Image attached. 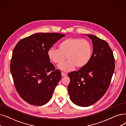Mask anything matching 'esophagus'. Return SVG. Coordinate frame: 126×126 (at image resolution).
<instances>
[{"label":"esophagus","instance_id":"esophagus-1","mask_svg":"<svg viewBox=\"0 0 126 126\" xmlns=\"http://www.w3.org/2000/svg\"><path fill=\"white\" fill-rule=\"evenodd\" d=\"M61 75H62V77H66L67 76V74L66 73H64L63 72H62L61 73Z\"/></svg>","mask_w":126,"mask_h":126}]
</instances>
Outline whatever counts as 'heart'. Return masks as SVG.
I'll return each mask as SVG.
<instances>
[{
    "label": "heart",
    "mask_w": 126,
    "mask_h": 126,
    "mask_svg": "<svg viewBox=\"0 0 126 126\" xmlns=\"http://www.w3.org/2000/svg\"><path fill=\"white\" fill-rule=\"evenodd\" d=\"M93 46L90 42L77 37H68L59 44L58 48H51L47 56L51 61L56 64L62 63L66 58L67 61L60 65L59 67L68 72L76 66L83 68L89 63L93 54Z\"/></svg>",
    "instance_id": "obj_1"
}]
</instances>
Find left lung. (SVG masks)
<instances>
[{"label": "left lung", "mask_w": 126, "mask_h": 126, "mask_svg": "<svg viewBox=\"0 0 126 126\" xmlns=\"http://www.w3.org/2000/svg\"><path fill=\"white\" fill-rule=\"evenodd\" d=\"M87 35L92 40L93 45L90 61L77 72L68 74L70 100L80 107L93 105L105 95L115 69V59L108 43L95 35Z\"/></svg>", "instance_id": "left-lung-1"}]
</instances>
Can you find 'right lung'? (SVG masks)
I'll return each instance as SVG.
<instances>
[{
  "instance_id": "right-lung-1",
  "label": "right lung",
  "mask_w": 126,
  "mask_h": 126,
  "mask_svg": "<svg viewBox=\"0 0 126 126\" xmlns=\"http://www.w3.org/2000/svg\"><path fill=\"white\" fill-rule=\"evenodd\" d=\"M65 34L38 33L20 40L15 46L10 71L16 91L30 105L43 106L51 99L61 71L50 62L47 51Z\"/></svg>"
}]
</instances>
